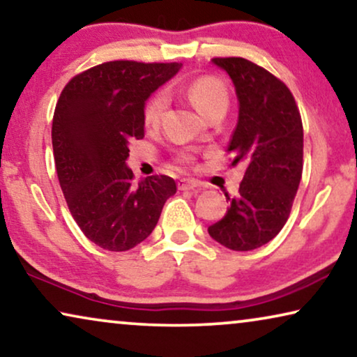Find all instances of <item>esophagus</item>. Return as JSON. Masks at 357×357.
I'll return each instance as SVG.
<instances>
[{"mask_svg":"<svg viewBox=\"0 0 357 357\" xmlns=\"http://www.w3.org/2000/svg\"><path fill=\"white\" fill-rule=\"evenodd\" d=\"M202 183L200 181H195V179H188V178H183L178 181V188L181 190H189V189H195V188H200Z\"/></svg>","mask_w":357,"mask_h":357,"instance_id":"34e87169","label":"esophagus"}]
</instances>
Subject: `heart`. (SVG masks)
I'll return each instance as SVG.
<instances>
[{"label": "heart", "mask_w": 357, "mask_h": 357, "mask_svg": "<svg viewBox=\"0 0 357 357\" xmlns=\"http://www.w3.org/2000/svg\"><path fill=\"white\" fill-rule=\"evenodd\" d=\"M185 95L192 102L195 108L199 109L204 116L210 118L218 109L227 112L228 107V90L222 80L213 76H202L194 79L188 87ZM168 107V93L165 90H158L153 93L144 108V121L147 126H157L162 119L165 109ZM194 157L190 153H179V163H192Z\"/></svg>", "instance_id": "1"}]
</instances>
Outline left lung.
Returning <instances> with one entry per match:
<instances>
[{
    "instance_id": "left-lung-1",
    "label": "left lung",
    "mask_w": 357,
    "mask_h": 357,
    "mask_svg": "<svg viewBox=\"0 0 357 357\" xmlns=\"http://www.w3.org/2000/svg\"><path fill=\"white\" fill-rule=\"evenodd\" d=\"M228 73L239 100V119L227 152L244 163L239 192L208 234L231 250L267 244L284 227L303 176L304 130L291 90L272 73L244 58H213Z\"/></svg>"
}]
</instances>
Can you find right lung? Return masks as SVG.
I'll return each instance as SVG.
<instances>
[{"instance_id":"obj_1","label":"right lung","mask_w":357,"mask_h":357,"mask_svg":"<svg viewBox=\"0 0 357 357\" xmlns=\"http://www.w3.org/2000/svg\"><path fill=\"white\" fill-rule=\"evenodd\" d=\"M179 63L108 61L76 74L59 95L52 142L58 181L79 228L102 249L123 252L147 238L176 183L153 174L135 185L129 142L144 137L150 93Z\"/></svg>"}]
</instances>
